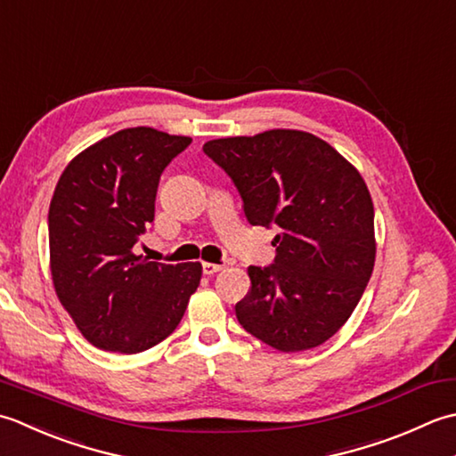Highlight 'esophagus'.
Returning <instances> with one entry per match:
<instances>
[{
	"mask_svg": "<svg viewBox=\"0 0 456 456\" xmlns=\"http://www.w3.org/2000/svg\"><path fill=\"white\" fill-rule=\"evenodd\" d=\"M222 269V265H218V264H210V262H204L202 264V273L204 275H215V273H218Z\"/></svg>",
	"mask_w": 456,
	"mask_h": 456,
	"instance_id": "obj_1",
	"label": "esophagus"
}]
</instances>
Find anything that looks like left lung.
Segmentation results:
<instances>
[{
	"mask_svg": "<svg viewBox=\"0 0 456 456\" xmlns=\"http://www.w3.org/2000/svg\"><path fill=\"white\" fill-rule=\"evenodd\" d=\"M252 226H280L275 262L248 267L241 327L281 352L327 342L356 309L376 262L374 204L358 169L299 129L212 139Z\"/></svg>",
	"mask_w": 456,
	"mask_h": 456,
	"instance_id": "obj_1",
	"label": "left lung"
}]
</instances>
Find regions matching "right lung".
<instances>
[{"label": "right lung", "mask_w": 456, "mask_h": 456, "mask_svg": "<svg viewBox=\"0 0 456 456\" xmlns=\"http://www.w3.org/2000/svg\"><path fill=\"white\" fill-rule=\"evenodd\" d=\"M192 142L127 127L80 151L49 207L53 285L96 348L137 354L181 322L202 275L199 262L157 264L134 254L155 216L163 169Z\"/></svg>", "instance_id": "add662e5"}]
</instances>
